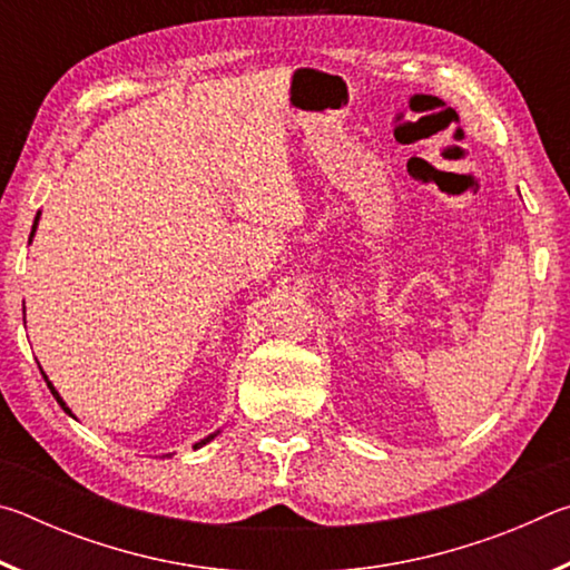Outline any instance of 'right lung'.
Returning <instances> with one entry per match:
<instances>
[{
	"mask_svg": "<svg viewBox=\"0 0 570 570\" xmlns=\"http://www.w3.org/2000/svg\"><path fill=\"white\" fill-rule=\"evenodd\" d=\"M37 220H40V214H37V218H35V226H32V234H30V240H32V236H35V228H37ZM45 380H47V374H45ZM47 387H50V392H52V394H55V400H57V402H60V407H62V410H65V412H70V407H67V404H65V402H62V397H60V394H57V390H55V387H52V382H50V380H47ZM70 414H72V412H70ZM214 438H216V435H208V438H206V440H200V442H196V448H200V445H206V442H210V440H214Z\"/></svg>",
	"mask_w": 570,
	"mask_h": 570,
	"instance_id": "add662e5",
	"label": "right lung"
}]
</instances>
